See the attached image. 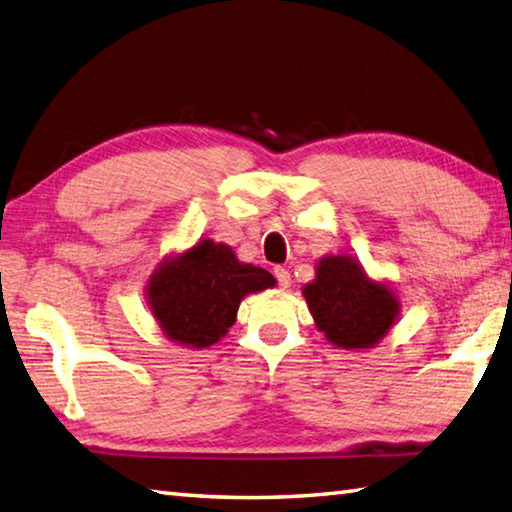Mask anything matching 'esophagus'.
<instances>
[{
  "label": "esophagus",
  "mask_w": 512,
  "mask_h": 512,
  "mask_svg": "<svg viewBox=\"0 0 512 512\" xmlns=\"http://www.w3.org/2000/svg\"><path fill=\"white\" fill-rule=\"evenodd\" d=\"M275 277H277L279 288H288V286H290V273H288L286 268L277 266V268H275Z\"/></svg>",
  "instance_id": "1"
}]
</instances>
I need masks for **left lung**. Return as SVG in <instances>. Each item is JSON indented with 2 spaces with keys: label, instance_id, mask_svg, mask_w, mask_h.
Wrapping results in <instances>:
<instances>
[{
  "label": "left lung",
  "instance_id": "left-lung-1",
  "mask_svg": "<svg viewBox=\"0 0 512 512\" xmlns=\"http://www.w3.org/2000/svg\"><path fill=\"white\" fill-rule=\"evenodd\" d=\"M304 297L315 326L330 344L346 350L373 348L399 317V299L386 282L366 275L355 257L326 255L315 266Z\"/></svg>",
  "mask_w": 512,
  "mask_h": 512
}]
</instances>
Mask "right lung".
Returning a JSON list of instances; mask_svg holds the SVG:
<instances>
[{
	"mask_svg": "<svg viewBox=\"0 0 512 512\" xmlns=\"http://www.w3.org/2000/svg\"><path fill=\"white\" fill-rule=\"evenodd\" d=\"M275 286L268 270L239 262L233 248L199 239L168 255L146 284L150 313L162 333L179 346L208 348L235 324L242 299Z\"/></svg>",
	"mask_w": 512,
	"mask_h": 512,
	"instance_id": "add662e5",
	"label": "right lung"
}]
</instances>
